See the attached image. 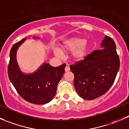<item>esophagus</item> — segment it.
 <instances>
[{
  "mask_svg": "<svg viewBox=\"0 0 129 129\" xmlns=\"http://www.w3.org/2000/svg\"><path fill=\"white\" fill-rule=\"evenodd\" d=\"M70 71V67H69V66H67L66 67V68H65V71L66 72H68Z\"/></svg>",
  "mask_w": 129,
  "mask_h": 129,
  "instance_id": "obj_1",
  "label": "esophagus"
}]
</instances>
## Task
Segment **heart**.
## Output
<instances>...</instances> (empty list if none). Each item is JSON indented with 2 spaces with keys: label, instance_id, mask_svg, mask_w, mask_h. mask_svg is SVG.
<instances>
[{
  "label": "heart",
  "instance_id": "b5f03b06",
  "mask_svg": "<svg viewBox=\"0 0 129 129\" xmlns=\"http://www.w3.org/2000/svg\"><path fill=\"white\" fill-rule=\"evenodd\" d=\"M63 52H72L73 58L75 61L84 60L90 53V45L86 39L81 37H73L65 39L60 45V50L55 49L56 56H62Z\"/></svg>",
  "mask_w": 129,
  "mask_h": 129
}]
</instances>
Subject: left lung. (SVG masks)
<instances>
[{
	"label": "left lung",
	"instance_id": "left-lung-1",
	"mask_svg": "<svg viewBox=\"0 0 129 129\" xmlns=\"http://www.w3.org/2000/svg\"><path fill=\"white\" fill-rule=\"evenodd\" d=\"M101 48L84 60L70 67L74 75V88L84 99L93 100L106 93L120 69V59L114 41L105 36Z\"/></svg>",
	"mask_w": 129,
	"mask_h": 129
}]
</instances>
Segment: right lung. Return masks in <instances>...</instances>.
<instances>
[{
	"label": "right lung",
	"mask_w": 129,
	"mask_h": 129,
	"mask_svg": "<svg viewBox=\"0 0 129 129\" xmlns=\"http://www.w3.org/2000/svg\"><path fill=\"white\" fill-rule=\"evenodd\" d=\"M34 39L39 37H33ZM23 39L14 44L10 51L8 76L18 93L25 101L36 104H45L55 97L58 84L63 76L66 65L53 67L44 62L32 73L22 72L18 66L16 53Z\"/></svg>",
	"instance_id": "1"
}]
</instances>
